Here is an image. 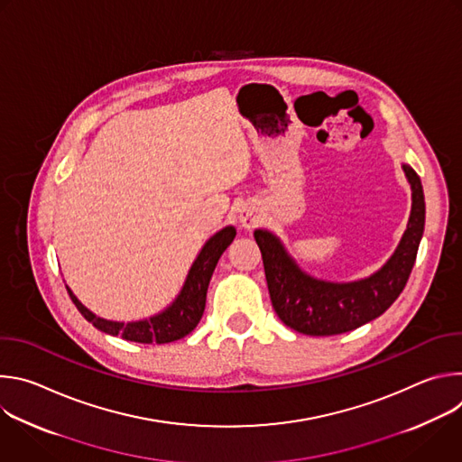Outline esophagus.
Listing matches in <instances>:
<instances>
[{"label": "esophagus", "instance_id": "1", "mask_svg": "<svg viewBox=\"0 0 462 462\" xmlns=\"http://www.w3.org/2000/svg\"><path fill=\"white\" fill-rule=\"evenodd\" d=\"M239 221H241V225H243L245 228H252L254 223H255V214H254V210H252V208H243V210L239 212Z\"/></svg>", "mask_w": 462, "mask_h": 462}]
</instances>
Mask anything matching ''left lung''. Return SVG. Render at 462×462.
<instances>
[{
    "label": "left lung",
    "instance_id": "1",
    "mask_svg": "<svg viewBox=\"0 0 462 462\" xmlns=\"http://www.w3.org/2000/svg\"><path fill=\"white\" fill-rule=\"evenodd\" d=\"M413 205L404 237L385 265L373 276L353 283H328L307 276L285 252L276 236L255 230L273 307L280 319L309 337L342 335L383 314L404 291L424 234V191L420 177L404 166Z\"/></svg>",
    "mask_w": 462,
    "mask_h": 462
}]
</instances>
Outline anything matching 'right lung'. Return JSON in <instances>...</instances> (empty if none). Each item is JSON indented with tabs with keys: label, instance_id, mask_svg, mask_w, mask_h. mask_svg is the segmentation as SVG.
Masks as SVG:
<instances>
[{
	"label": "right lung",
	"instance_id": "obj_1",
	"mask_svg": "<svg viewBox=\"0 0 462 462\" xmlns=\"http://www.w3.org/2000/svg\"><path fill=\"white\" fill-rule=\"evenodd\" d=\"M236 228L226 226L219 230L214 237L208 239V243L203 246L201 254L197 255L193 265L188 273V278L184 282V287L177 300L161 314L134 321V323H118L109 321L95 316L91 310H88L77 296L68 289L73 303L80 310V314L91 321L102 333L122 337L124 340L137 342V344H170L175 340L184 338L189 335L193 328L199 323L205 305H207V291L212 280V274L216 271L217 261L221 254L226 250V246L234 241Z\"/></svg>",
	"mask_w": 462,
	"mask_h": 462
}]
</instances>
